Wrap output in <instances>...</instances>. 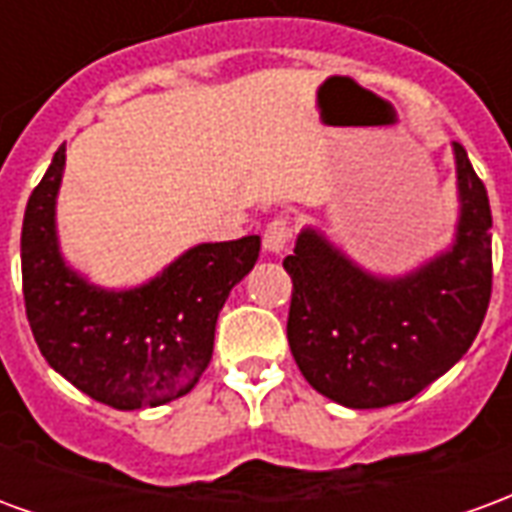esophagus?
Segmentation results:
<instances>
[{
    "label": "esophagus",
    "instance_id": "obj_1",
    "mask_svg": "<svg viewBox=\"0 0 512 512\" xmlns=\"http://www.w3.org/2000/svg\"><path fill=\"white\" fill-rule=\"evenodd\" d=\"M290 235H293V227H290L288 219H271L266 224V230H263V246H266L268 252H282L285 246H288Z\"/></svg>",
    "mask_w": 512,
    "mask_h": 512
}]
</instances>
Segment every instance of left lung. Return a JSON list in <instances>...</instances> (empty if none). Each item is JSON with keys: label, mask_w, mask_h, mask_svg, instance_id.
I'll use <instances>...</instances> for the list:
<instances>
[{"label": "left lung", "mask_w": 512, "mask_h": 512, "mask_svg": "<svg viewBox=\"0 0 512 512\" xmlns=\"http://www.w3.org/2000/svg\"><path fill=\"white\" fill-rule=\"evenodd\" d=\"M461 222L455 244L403 279L356 268L304 230L282 266L293 279L288 343L301 376L348 408L403 403L444 376L483 326L491 301V205L455 142Z\"/></svg>", "instance_id": "left-lung-1"}]
</instances>
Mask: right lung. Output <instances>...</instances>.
<instances>
[{
	"label": "right lung",
	"mask_w": 512,
	"mask_h": 512,
	"mask_svg": "<svg viewBox=\"0 0 512 512\" xmlns=\"http://www.w3.org/2000/svg\"><path fill=\"white\" fill-rule=\"evenodd\" d=\"M65 145L29 194L21 227V279L29 329L62 378L98 403L134 411L191 392L211 365L216 318L252 271L260 235L200 244L136 290L87 285L62 263L54 200Z\"/></svg>",
	"instance_id": "add662e5"
}]
</instances>
